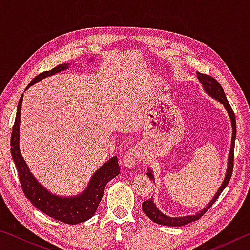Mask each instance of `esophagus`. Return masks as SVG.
<instances>
[{
  "instance_id": "34e87169",
  "label": "esophagus",
  "mask_w": 250,
  "mask_h": 250,
  "mask_svg": "<svg viewBox=\"0 0 250 250\" xmlns=\"http://www.w3.org/2000/svg\"><path fill=\"white\" fill-rule=\"evenodd\" d=\"M141 161V150L138 146H132L125 152L124 156V164L125 167H134Z\"/></svg>"
}]
</instances>
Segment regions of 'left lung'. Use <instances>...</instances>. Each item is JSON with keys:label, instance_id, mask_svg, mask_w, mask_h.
<instances>
[{"label": "left lung", "instance_id": "1", "mask_svg": "<svg viewBox=\"0 0 250 250\" xmlns=\"http://www.w3.org/2000/svg\"><path fill=\"white\" fill-rule=\"evenodd\" d=\"M197 79L200 80V83H202L203 89L205 90V92L211 98L217 100L221 103L224 108L226 109V111L229 116V119L231 121V129H232V135H231V143H230V150H229V154H228V162H227V170H226V174H225V179H224L223 183L221 185V188L217 189L216 194H215L214 197L211 198V201L204 207L202 210L198 211L195 215H188V216H182V217H170L167 215L163 214L161 211L158 206L154 204L153 198H149L146 202L142 203V210L145 211V214L149 217L152 222H154L156 224H160V225H164V226H172V227H179V226H183L186 225V224H189L192 222H195L197 219H200L203 215H204L207 210L210 208V206L214 204L218 196L221 195V193L224 191V188H226L228 182L230 180L231 173H232V167H234V149H235V139H236V119H235V113L232 111V109L230 107L229 103L227 101V98L225 96V92H224L223 88L216 79H214L213 77H210L208 75H204L201 74L197 71ZM146 175L150 177L151 181L154 182V175L153 172H152L151 168H147V173Z\"/></svg>", "mask_w": 250, "mask_h": 250}]
</instances>
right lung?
I'll use <instances>...</instances> for the list:
<instances>
[{"label":"right lung","instance_id":"obj_1","mask_svg":"<svg viewBox=\"0 0 250 250\" xmlns=\"http://www.w3.org/2000/svg\"><path fill=\"white\" fill-rule=\"evenodd\" d=\"M92 61V59H90ZM70 64H61L55 67L52 70L44 71V73L36 76L29 83L26 89L33 86L40 80L53 76L62 70L69 68ZM23 95L21 97L16 111L15 122L11 135V153L12 158L18 168L19 179L22 185L23 192L28 201L40 209L42 213L47 215L56 221L65 224H75L86 222L94 216L99 203L103 198L104 188L110 180L116 177L120 173V167L118 164L117 156L109 159L99 170L95 172L88 183L87 188L78 195L75 196H59L56 194L50 193L47 188H44L39 181L35 179L25 162L20 150V122H21V110H22Z\"/></svg>","mask_w":250,"mask_h":250}]
</instances>
